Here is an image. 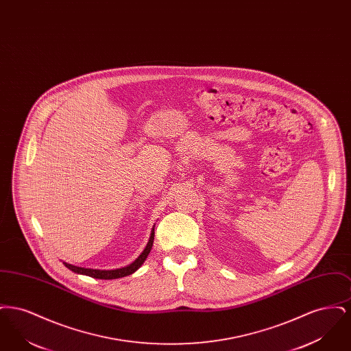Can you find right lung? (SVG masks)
<instances>
[{
  "label": "right lung",
  "instance_id": "right-lung-1",
  "mask_svg": "<svg viewBox=\"0 0 351 351\" xmlns=\"http://www.w3.org/2000/svg\"><path fill=\"white\" fill-rule=\"evenodd\" d=\"M154 229L151 232L150 241L147 243V246L145 247L143 252L134 261L133 263L128 267L118 268V269H93V268H84V267H76V266H72V265H68L64 263L66 267L69 268L71 271L76 272V274H83V275H88V276H92V278H96V279H105V280H110V279H118V278H123V276H128V275H132L133 272H135L138 268L141 267L143 265V262L146 261L147 255L150 254L151 247H152V243H154Z\"/></svg>",
  "mask_w": 351,
  "mask_h": 351
}]
</instances>
